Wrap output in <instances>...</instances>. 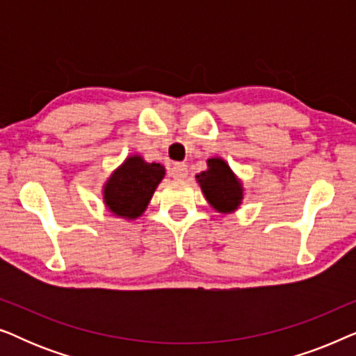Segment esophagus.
I'll return each mask as SVG.
<instances>
[{"label": "esophagus", "instance_id": "obj_1", "mask_svg": "<svg viewBox=\"0 0 356 356\" xmlns=\"http://www.w3.org/2000/svg\"><path fill=\"white\" fill-rule=\"evenodd\" d=\"M170 175H172L175 179H184L188 177V165L175 163L172 170H170Z\"/></svg>", "mask_w": 356, "mask_h": 356}]
</instances>
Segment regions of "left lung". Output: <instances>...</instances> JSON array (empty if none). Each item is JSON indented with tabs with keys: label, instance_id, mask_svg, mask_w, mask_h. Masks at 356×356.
<instances>
[{
	"label": "left lung",
	"instance_id": "obj_1",
	"mask_svg": "<svg viewBox=\"0 0 356 356\" xmlns=\"http://www.w3.org/2000/svg\"><path fill=\"white\" fill-rule=\"evenodd\" d=\"M209 168L197 175L204 196L218 212H232L240 206L243 197L241 184L228 165L220 159H209Z\"/></svg>",
	"mask_w": 356,
	"mask_h": 356
}]
</instances>
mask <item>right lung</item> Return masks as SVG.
<instances>
[{
    "mask_svg": "<svg viewBox=\"0 0 356 356\" xmlns=\"http://www.w3.org/2000/svg\"><path fill=\"white\" fill-rule=\"evenodd\" d=\"M163 175L165 168L160 163H147L138 155L129 157L106 183L104 193L106 206L116 216L139 217Z\"/></svg>",
    "mask_w": 356,
    "mask_h": 356,
    "instance_id": "add662e5",
    "label": "right lung"
}]
</instances>
